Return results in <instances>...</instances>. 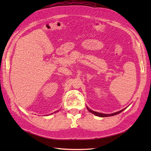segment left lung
Listing matches in <instances>:
<instances>
[{"label": "left lung", "mask_w": 151, "mask_h": 151, "mask_svg": "<svg viewBox=\"0 0 151 151\" xmlns=\"http://www.w3.org/2000/svg\"><path fill=\"white\" fill-rule=\"evenodd\" d=\"M86 108L90 113H93V114H94V115H95L96 116H99V117H107V116H111L116 115H118V114L120 113L121 112H122L123 110H124V109H125V108H124V109H122V110H120L119 111H117V112H115L114 113H111V114H104V113H99V112H96V111L91 110V109L90 108H89L88 106H86Z\"/></svg>", "instance_id": "obj_1"}]
</instances>
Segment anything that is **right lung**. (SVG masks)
<instances>
[{
  "mask_svg": "<svg viewBox=\"0 0 151 151\" xmlns=\"http://www.w3.org/2000/svg\"><path fill=\"white\" fill-rule=\"evenodd\" d=\"M58 110H57V111H55V112H54V113H57V112H58ZM52 114H53V113H51V115H52Z\"/></svg>",
  "mask_w": 151,
  "mask_h": 151,
  "instance_id": "1",
  "label": "right lung"
}]
</instances>
